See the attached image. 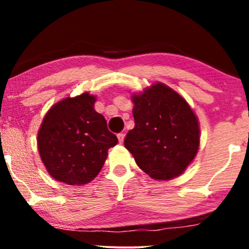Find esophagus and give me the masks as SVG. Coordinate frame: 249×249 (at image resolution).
<instances>
[{"label":"esophagus","mask_w":249,"mask_h":249,"mask_svg":"<svg viewBox=\"0 0 249 249\" xmlns=\"http://www.w3.org/2000/svg\"><path fill=\"white\" fill-rule=\"evenodd\" d=\"M117 137H118V141H119V142H121V144H122V142H124V137H125V134H124V133H119L118 136H117Z\"/></svg>","instance_id":"1"}]
</instances>
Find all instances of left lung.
Masks as SVG:
<instances>
[{
  "label": "left lung",
  "mask_w": 249,
  "mask_h": 249,
  "mask_svg": "<svg viewBox=\"0 0 249 249\" xmlns=\"http://www.w3.org/2000/svg\"><path fill=\"white\" fill-rule=\"evenodd\" d=\"M131 99L134 127L126 134L125 147L152 179L179 177L198 153V117L184 97L160 82Z\"/></svg>",
  "instance_id": "left-lung-1"
}]
</instances>
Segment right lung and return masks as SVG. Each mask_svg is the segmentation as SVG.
<instances>
[{
    "mask_svg": "<svg viewBox=\"0 0 249 249\" xmlns=\"http://www.w3.org/2000/svg\"><path fill=\"white\" fill-rule=\"evenodd\" d=\"M96 96L67 97L49 108L37 133L39 157L48 173L67 185H85L101 172L118 139L95 110Z\"/></svg>",
    "mask_w": 249,
    "mask_h": 249,
    "instance_id": "add662e5",
    "label": "right lung"
}]
</instances>
